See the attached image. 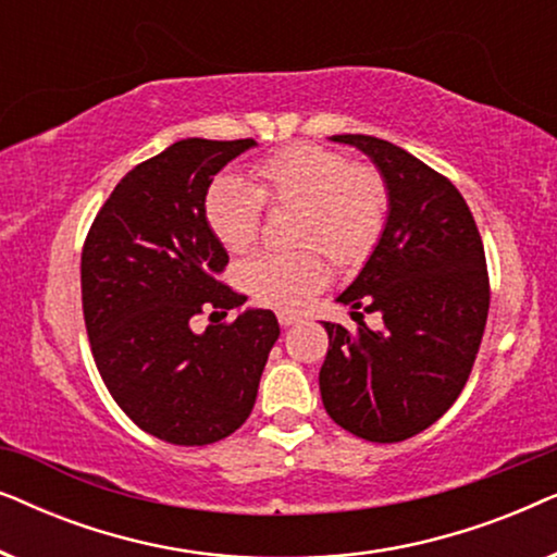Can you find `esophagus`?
<instances>
[{"mask_svg":"<svg viewBox=\"0 0 557 557\" xmlns=\"http://www.w3.org/2000/svg\"><path fill=\"white\" fill-rule=\"evenodd\" d=\"M301 322V317L299 314H292V311H278V324L284 326H294V324H299Z\"/></svg>","mask_w":557,"mask_h":557,"instance_id":"34e87169","label":"esophagus"}]
</instances>
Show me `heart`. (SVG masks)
Here are the masks:
<instances>
[{
  "instance_id": "b5f03b06",
  "label": "heart",
  "mask_w": 557,
  "mask_h": 557,
  "mask_svg": "<svg viewBox=\"0 0 557 557\" xmlns=\"http://www.w3.org/2000/svg\"><path fill=\"white\" fill-rule=\"evenodd\" d=\"M250 185L218 177L205 195V218L227 253L256 246L263 202L296 208V250H265L240 263V284L258 304L296 309L326 281L324 250L334 263L362 261L375 248L391 218V187L383 172L355 164L345 151L322 144H292L258 159Z\"/></svg>"
}]
</instances>
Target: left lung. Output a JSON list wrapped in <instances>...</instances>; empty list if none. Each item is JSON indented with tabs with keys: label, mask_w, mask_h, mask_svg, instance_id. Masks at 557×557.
<instances>
[{
	"label": "left lung",
	"mask_w": 557,
	"mask_h": 557,
	"mask_svg": "<svg viewBox=\"0 0 557 557\" xmlns=\"http://www.w3.org/2000/svg\"><path fill=\"white\" fill-rule=\"evenodd\" d=\"M370 154L391 187V218L342 304L383 317V330L324 322L319 391L342 429L398 444L438 421L467 385L490 314L479 227L451 180L385 139L339 134ZM362 317V314H360Z\"/></svg>",
	"instance_id": "left-lung-1"
}]
</instances>
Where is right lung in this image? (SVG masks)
Masks as SVG:
<instances>
[{
	"label": "right lung",
	"mask_w": 557,
	"mask_h": 557,
	"mask_svg": "<svg viewBox=\"0 0 557 557\" xmlns=\"http://www.w3.org/2000/svg\"><path fill=\"white\" fill-rule=\"evenodd\" d=\"M253 139H182L113 187L83 243V319L96 368L141 431L208 446L253 410L278 322L269 309L220 322L246 296L220 281L223 243L205 218L215 174ZM216 319L202 335L195 315Z\"/></svg>",
	"instance_id": "obj_1"
}]
</instances>
